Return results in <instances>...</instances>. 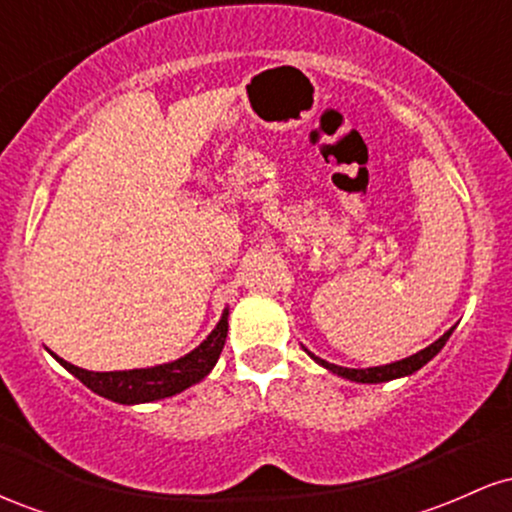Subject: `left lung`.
<instances>
[{"mask_svg": "<svg viewBox=\"0 0 512 512\" xmlns=\"http://www.w3.org/2000/svg\"><path fill=\"white\" fill-rule=\"evenodd\" d=\"M455 327H450L448 332L443 334V337L436 339L431 346H426V349L416 351V354H411L407 358H402V361H395V363H387V366H373V368H344V366H334V363L325 361V358L310 354L308 349H305V354H308L317 366L327 368L330 373L339 375V378H346L351 380V383H368V385H375V383H390V380H397V378H407V375L416 373L419 368H424L428 361H431L433 356L438 354L440 349H443L445 342L450 339V334Z\"/></svg>", "mask_w": 512, "mask_h": 512, "instance_id": "obj_1", "label": "left lung"}]
</instances>
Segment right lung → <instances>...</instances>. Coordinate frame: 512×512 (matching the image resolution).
Here are the masks:
<instances>
[{"mask_svg":"<svg viewBox=\"0 0 512 512\" xmlns=\"http://www.w3.org/2000/svg\"><path fill=\"white\" fill-rule=\"evenodd\" d=\"M228 334V308H223L221 320L216 322L214 330L202 344L195 346L190 354L175 358V361L161 363V366L151 368H132V370H108V373H96V370H86L74 366V363L57 358V363L69 370L74 378H79L88 390L101 395L110 402L117 404H144L156 402V399H166L187 390V387L197 385L211 373V368L219 361L223 344H226Z\"/></svg>","mask_w":512,"mask_h":512,"instance_id":"1","label":"right lung"}]
</instances>
